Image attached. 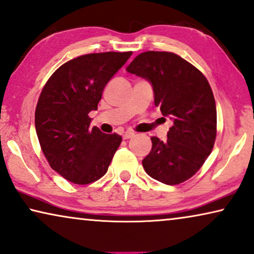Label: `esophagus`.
Instances as JSON below:
<instances>
[{
  "label": "esophagus",
  "instance_id": "obj_1",
  "mask_svg": "<svg viewBox=\"0 0 254 254\" xmlns=\"http://www.w3.org/2000/svg\"><path fill=\"white\" fill-rule=\"evenodd\" d=\"M134 135V133L133 132H131V131H127V132H126V133L123 134V139H130V138H132Z\"/></svg>",
  "mask_w": 254,
  "mask_h": 254
}]
</instances>
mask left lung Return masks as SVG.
<instances>
[{
	"instance_id": "8db88e82",
	"label": "left lung",
	"mask_w": 254,
	"mask_h": 254,
	"mask_svg": "<svg viewBox=\"0 0 254 254\" xmlns=\"http://www.w3.org/2000/svg\"><path fill=\"white\" fill-rule=\"evenodd\" d=\"M127 71L151 83L155 106L173 121L167 140L151 138L142 167L163 184L183 183L200 169L215 142L216 106L208 81L191 63L168 52L141 53Z\"/></svg>"
}]
</instances>
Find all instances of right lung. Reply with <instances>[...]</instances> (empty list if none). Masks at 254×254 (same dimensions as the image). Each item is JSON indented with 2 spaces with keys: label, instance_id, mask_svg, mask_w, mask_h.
Wrapping results in <instances>:
<instances>
[{
  "label": "right lung",
  "instance_id": "add662e5",
  "mask_svg": "<svg viewBox=\"0 0 254 254\" xmlns=\"http://www.w3.org/2000/svg\"><path fill=\"white\" fill-rule=\"evenodd\" d=\"M132 52L96 53L61 65L46 83L35 109V130L52 169L74 184L107 173L122 137L90 127L103 88Z\"/></svg>",
  "mask_w": 254,
  "mask_h": 254
}]
</instances>
